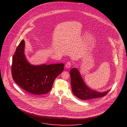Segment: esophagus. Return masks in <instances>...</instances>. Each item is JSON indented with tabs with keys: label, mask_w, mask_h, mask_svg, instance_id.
I'll use <instances>...</instances> for the list:
<instances>
[{
	"label": "esophagus",
	"mask_w": 127,
	"mask_h": 127,
	"mask_svg": "<svg viewBox=\"0 0 127 127\" xmlns=\"http://www.w3.org/2000/svg\"><path fill=\"white\" fill-rule=\"evenodd\" d=\"M71 66V63L70 62H68L65 64V67L66 68H69Z\"/></svg>",
	"instance_id": "esophagus-1"
}]
</instances>
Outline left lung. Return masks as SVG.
<instances>
[{
  "label": "left lung",
  "instance_id": "left-lung-1",
  "mask_svg": "<svg viewBox=\"0 0 127 127\" xmlns=\"http://www.w3.org/2000/svg\"><path fill=\"white\" fill-rule=\"evenodd\" d=\"M71 85L73 93L78 98L86 100L100 98L106 95L109 90L103 92H99L91 90L83 81L81 74L76 68H72L70 71Z\"/></svg>",
  "mask_w": 127,
  "mask_h": 127
}]
</instances>
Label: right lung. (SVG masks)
<instances>
[{"mask_svg":"<svg viewBox=\"0 0 127 127\" xmlns=\"http://www.w3.org/2000/svg\"><path fill=\"white\" fill-rule=\"evenodd\" d=\"M25 42L22 40L13 55L12 75L14 81L24 91L36 95L49 92L56 77L64 70V64L34 65L24 54Z\"/></svg>","mask_w":127,"mask_h":127,"instance_id":"1","label":"right lung"}]
</instances>
